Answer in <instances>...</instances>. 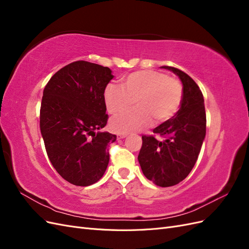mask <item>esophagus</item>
I'll list each match as a JSON object with an SVG mask.
<instances>
[{
	"label": "esophagus",
	"instance_id": "esophagus-1",
	"mask_svg": "<svg viewBox=\"0 0 249 249\" xmlns=\"http://www.w3.org/2000/svg\"><path fill=\"white\" fill-rule=\"evenodd\" d=\"M127 136V134H118L117 135V138L118 139H124V138H125Z\"/></svg>",
	"mask_w": 249,
	"mask_h": 249
}]
</instances>
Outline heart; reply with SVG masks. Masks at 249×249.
Returning a JSON list of instances; mask_svg holds the SVG:
<instances>
[{
  "instance_id": "heart-1",
  "label": "heart",
  "mask_w": 249,
  "mask_h": 249,
  "mask_svg": "<svg viewBox=\"0 0 249 249\" xmlns=\"http://www.w3.org/2000/svg\"><path fill=\"white\" fill-rule=\"evenodd\" d=\"M183 100L180 82L166 73L156 71H139L124 79L123 87L108 84L104 101L110 114H118L131 107L137 108L111 119L112 131L129 134L145 129L153 123L167 122L177 114Z\"/></svg>"
}]
</instances>
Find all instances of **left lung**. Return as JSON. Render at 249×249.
Returning a JSON list of instances; mask_svg holds the SVG:
<instances>
[{
	"instance_id": "obj_1",
	"label": "left lung",
	"mask_w": 249,
	"mask_h": 249,
	"mask_svg": "<svg viewBox=\"0 0 249 249\" xmlns=\"http://www.w3.org/2000/svg\"><path fill=\"white\" fill-rule=\"evenodd\" d=\"M162 69L173 71L182 81V104L175 116L155 127V135H143L138 161L146 178L157 186L170 187L185 179L196 163L207 118L203 96L194 80L176 67Z\"/></svg>"
}]
</instances>
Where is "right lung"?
Wrapping results in <instances>:
<instances>
[{
	"mask_svg": "<svg viewBox=\"0 0 249 249\" xmlns=\"http://www.w3.org/2000/svg\"><path fill=\"white\" fill-rule=\"evenodd\" d=\"M111 72L109 67L80 60L59 70L43 89L44 146L53 166L72 185H92L107 169L108 144L116 135L99 130L108 122L104 92Z\"/></svg>",
	"mask_w": 249,
	"mask_h": 249,
	"instance_id": "right-lung-1",
	"label": "right lung"
}]
</instances>
